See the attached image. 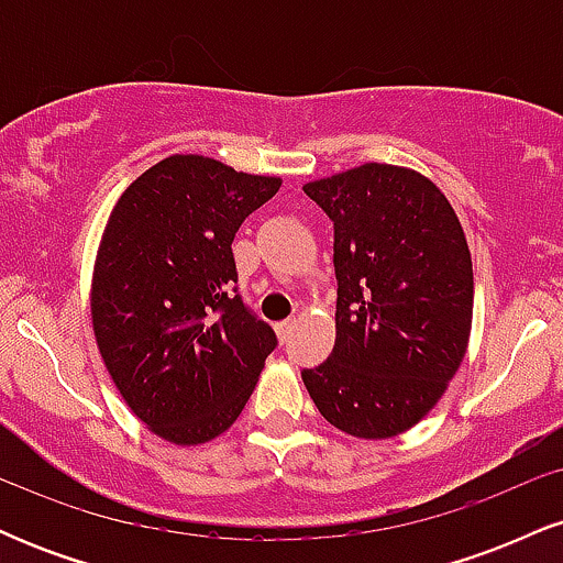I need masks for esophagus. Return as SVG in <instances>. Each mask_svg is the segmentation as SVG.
I'll return each mask as SVG.
<instances>
[{"instance_id": "1", "label": "esophagus", "mask_w": 563, "mask_h": 563, "mask_svg": "<svg viewBox=\"0 0 563 563\" xmlns=\"http://www.w3.org/2000/svg\"><path fill=\"white\" fill-rule=\"evenodd\" d=\"M294 328H296V320L290 318V320H283V322H277L275 325V331H277V339L280 341H286L290 333H294Z\"/></svg>"}]
</instances>
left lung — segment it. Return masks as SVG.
<instances>
[{"mask_svg": "<svg viewBox=\"0 0 563 563\" xmlns=\"http://www.w3.org/2000/svg\"><path fill=\"white\" fill-rule=\"evenodd\" d=\"M333 222L335 346L301 371L320 416L389 439L439 402L466 357L474 269L461 222L423 174L363 164L303 185Z\"/></svg>", "mask_w": 563, "mask_h": 563, "instance_id": "8db88e82", "label": "left lung"}]
</instances>
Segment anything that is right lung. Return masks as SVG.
Returning <instances> with one entry per match:
<instances>
[{
  "label": "right lung",
  "mask_w": 563,
  "mask_h": 563,
  "mask_svg": "<svg viewBox=\"0 0 563 563\" xmlns=\"http://www.w3.org/2000/svg\"><path fill=\"white\" fill-rule=\"evenodd\" d=\"M280 190L203 156H169L113 206L92 277V325L115 389L174 444L228 431L277 335L238 294L235 232Z\"/></svg>",
  "instance_id": "1"
}]
</instances>
